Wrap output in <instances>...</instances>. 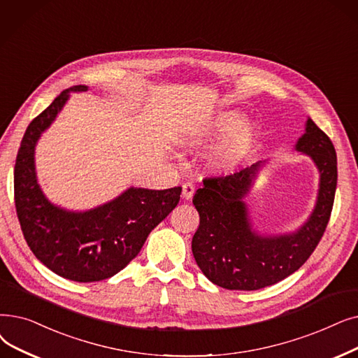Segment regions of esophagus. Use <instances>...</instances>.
I'll use <instances>...</instances> for the list:
<instances>
[{"label":"esophagus","mask_w":358,"mask_h":358,"mask_svg":"<svg viewBox=\"0 0 358 358\" xmlns=\"http://www.w3.org/2000/svg\"><path fill=\"white\" fill-rule=\"evenodd\" d=\"M181 194H182V197L185 200H190L193 197V194H194V185L192 182H184Z\"/></svg>","instance_id":"34e87169"}]
</instances>
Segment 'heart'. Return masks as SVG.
I'll list each match as a JSON object with an SVG mask.
<instances>
[{
    "label": "heart",
    "instance_id": "b5f03b06",
    "mask_svg": "<svg viewBox=\"0 0 358 358\" xmlns=\"http://www.w3.org/2000/svg\"><path fill=\"white\" fill-rule=\"evenodd\" d=\"M240 113L224 111L215 115L212 121L203 126L182 131L177 137V142L184 149H200L228 134L224 142L212 152L206 162V168L213 174H234L250 158L257 138V131L253 124H240Z\"/></svg>",
    "mask_w": 358,
    "mask_h": 358
}]
</instances>
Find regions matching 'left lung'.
Here are the masks:
<instances>
[{"mask_svg":"<svg viewBox=\"0 0 358 358\" xmlns=\"http://www.w3.org/2000/svg\"><path fill=\"white\" fill-rule=\"evenodd\" d=\"M294 149L319 171L316 205L306 222L292 232L263 234L253 225L245 197L265 166L256 162L227 177L205 178L193 197L200 224L192 252L197 266L217 287L255 291L273 285L299 271L315 252L329 222L336 190V152L312 118Z\"/></svg>","mask_w":358,"mask_h":358,"instance_id":"obj_1","label":"left lung"}]
</instances>
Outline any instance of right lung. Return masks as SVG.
Instances as JSON below:
<instances>
[{"label": "right lung", "instance_id": "right-lung-1", "mask_svg": "<svg viewBox=\"0 0 358 358\" xmlns=\"http://www.w3.org/2000/svg\"><path fill=\"white\" fill-rule=\"evenodd\" d=\"M87 89L79 85L61 92L29 124L14 166L15 210L27 245L46 268L76 282L102 281L126 268L150 231L177 206L181 194V187H129L111 201L80 212L48 200L36 177L38 141L63 110L70 93Z\"/></svg>", "mask_w": 358, "mask_h": 358}]
</instances>
